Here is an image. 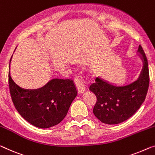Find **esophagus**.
I'll return each mask as SVG.
<instances>
[{"instance_id": "esophagus-1", "label": "esophagus", "mask_w": 155, "mask_h": 155, "mask_svg": "<svg viewBox=\"0 0 155 155\" xmlns=\"http://www.w3.org/2000/svg\"><path fill=\"white\" fill-rule=\"evenodd\" d=\"M75 82L76 86H77L78 91H79L80 94H84L86 91V87L84 82V80L82 79V78L81 77V76H77L75 79Z\"/></svg>"}]
</instances>
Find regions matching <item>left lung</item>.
Instances as JSON below:
<instances>
[{
  "mask_svg": "<svg viewBox=\"0 0 155 155\" xmlns=\"http://www.w3.org/2000/svg\"><path fill=\"white\" fill-rule=\"evenodd\" d=\"M137 53L143 61V67L134 82L117 85L97 77L96 82L90 86V91L97 97L93 112L102 123L115 125L127 120L146 99L149 87L148 64L141 46Z\"/></svg>",
  "mask_w": 155,
  "mask_h": 155,
  "instance_id": "left-lung-1",
  "label": "left lung"
}]
</instances>
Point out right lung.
<instances>
[{
	"instance_id": "add662e5",
	"label": "right lung",
	"mask_w": 155,
	"mask_h": 155,
	"mask_svg": "<svg viewBox=\"0 0 155 155\" xmlns=\"http://www.w3.org/2000/svg\"><path fill=\"white\" fill-rule=\"evenodd\" d=\"M9 71L10 64L9 87L12 100L25 120L43 129L53 127L63 120L78 95L73 80L55 78L39 89H24L14 82Z\"/></svg>"
}]
</instances>
